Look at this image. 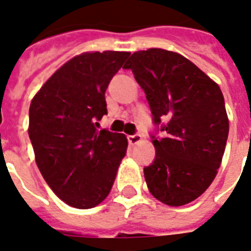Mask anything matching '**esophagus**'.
<instances>
[{"label": "esophagus", "instance_id": "obj_1", "mask_svg": "<svg viewBox=\"0 0 251 251\" xmlns=\"http://www.w3.org/2000/svg\"><path fill=\"white\" fill-rule=\"evenodd\" d=\"M128 143L131 144V145H136V144H139L141 140H143V136L139 135V133H136V135H131L128 136Z\"/></svg>", "mask_w": 251, "mask_h": 251}]
</instances>
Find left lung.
<instances>
[{"label":"left lung","instance_id":"8db88e82","mask_svg":"<svg viewBox=\"0 0 251 251\" xmlns=\"http://www.w3.org/2000/svg\"><path fill=\"white\" fill-rule=\"evenodd\" d=\"M145 91L154 123L166 137L152 143L156 158L144 169L157 200L179 207L199 198L215 179L224 156L229 120L220 87L176 52L149 48L124 65Z\"/></svg>","mask_w":251,"mask_h":251}]
</instances>
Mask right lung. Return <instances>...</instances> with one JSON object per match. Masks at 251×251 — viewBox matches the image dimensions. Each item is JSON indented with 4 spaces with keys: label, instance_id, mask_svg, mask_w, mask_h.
Masks as SVG:
<instances>
[{
    "label": "right lung",
    "instance_id": "right-lung-1",
    "mask_svg": "<svg viewBox=\"0 0 251 251\" xmlns=\"http://www.w3.org/2000/svg\"><path fill=\"white\" fill-rule=\"evenodd\" d=\"M129 52H83L59 68L30 104L28 136L35 162L68 205L93 208L111 191L127 153L126 135L98 131L107 114L104 93Z\"/></svg>",
    "mask_w": 251,
    "mask_h": 251
}]
</instances>
